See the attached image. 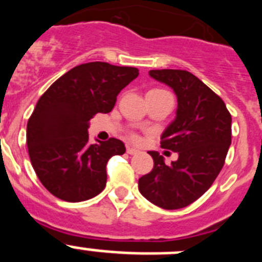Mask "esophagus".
Wrapping results in <instances>:
<instances>
[{"mask_svg": "<svg viewBox=\"0 0 262 262\" xmlns=\"http://www.w3.org/2000/svg\"><path fill=\"white\" fill-rule=\"evenodd\" d=\"M139 149H136V148H133V147H127V154L128 155H136L139 154Z\"/></svg>", "mask_w": 262, "mask_h": 262, "instance_id": "obj_1", "label": "esophagus"}]
</instances>
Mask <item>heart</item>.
Returning <instances> with one entry per match:
<instances>
[{"instance_id": "b5f03b06", "label": "heart", "mask_w": 262, "mask_h": 262, "mask_svg": "<svg viewBox=\"0 0 262 262\" xmlns=\"http://www.w3.org/2000/svg\"><path fill=\"white\" fill-rule=\"evenodd\" d=\"M148 93H166L165 90H161V89H154V90H149Z\"/></svg>"}]
</instances>
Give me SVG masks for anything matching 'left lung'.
I'll list each match as a JSON object with an SVG mask.
<instances>
[{
	"mask_svg": "<svg viewBox=\"0 0 262 262\" xmlns=\"http://www.w3.org/2000/svg\"><path fill=\"white\" fill-rule=\"evenodd\" d=\"M177 97L174 119L161 134V147L177 152L166 165L159 152L149 151L154 169L139 178V191L165 210L186 207L209 190L224 165L231 145V114L219 96L190 72L149 71Z\"/></svg>",
	"mask_w": 262,
	"mask_h": 262,
	"instance_id": "1",
	"label": "left lung"
}]
</instances>
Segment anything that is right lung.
I'll return each instance as SVG.
<instances>
[{"label": "right lung", "instance_id": "right-lung-1", "mask_svg": "<svg viewBox=\"0 0 262 262\" xmlns=\"http://www.w3.org/2000/svg\"><path fill=\"white\" fill-rule=\"evenodd\" d=\"M139 76L133 67L81 64L56 80L39 98L27 122L30 160L43 186L67 202L96 196L106 186V164L126 152L123 142L89 143V120L110 113L117 96Z\"/></svg>", "mask_w": 262, "mask_h": 262}]
</instances>
